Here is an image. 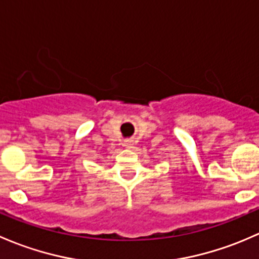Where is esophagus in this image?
Listing matches in <instances>:
<instances>
[{
    "instance_id": "34e87169",
    "label": "esophagus",
    "mask_w": 259,
    "mask_h": 259,
    "mask_svg": "<svg viewBox=\"0 0 259 259\" xmlns=\"http://www.w3.org/2000/svg\"><path fill=\"white\" fill-rule=\"evenodd\" d=\"M124 146H126V147L131 148V147H132V142H131V141H126V143H124Z\"/></svg>"
}]
</instances>
